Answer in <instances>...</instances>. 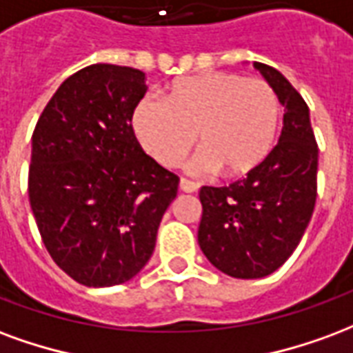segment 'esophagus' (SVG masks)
<instances>
[{"mask_svg":"<svg viewBox=\"0 0 353 353\" xmlns=\"http://www.w3.org/2000/svg\"><path fill=\"white\" fill-rule=\"evenodd\" d=\"M180 190L182 192H186V194H194V192H197V184L195 182H192V180H188V179H180Z\"/></svg>","mask_w":353,"mask_h":353,"instance_id":"esophagus-1","label":"esophagus"}]
</instances>
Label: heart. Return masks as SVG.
Listing matches in <instances>:
<instances>
[{
    "label": "heart",
    "mask_w": 353,
    "mask_h": 353,
    "mask_svg": "<svg viewBox=\"0 0 353 353\" xmlns=\"http://www.w3.org/2000/svg\"><path fill=\"white\" fill-rule=\"evenodd\" d=\"M282 107L261 79L230 71L182 77L163 101L143 97L131 112L135 137L163 167H176L197 141V173L243 179L263 165L279 137Z\"/></svg>",
    "instance_id": "1"
}]
</instances>
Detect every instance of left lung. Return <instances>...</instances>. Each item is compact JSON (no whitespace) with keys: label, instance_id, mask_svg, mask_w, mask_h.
Wrapping results in <instances>:
<instances>
[{"label":"left lung","instance_id":"obj_1","mask_svg":"<svg viewBox=\"0 0 353 353\" xmlns=\"http://www.w3.org/2000/svg\"><path fill=\"white\" fill-rule=\"evenodd\" d=\"M284 105V128L258 171L230 186H203L197 241L218 271L261 279L293 254L318 195V145L305 99L284 74L254 61Z\"/></svg>","mask_w":353,"mask_h":353}]
</instances>
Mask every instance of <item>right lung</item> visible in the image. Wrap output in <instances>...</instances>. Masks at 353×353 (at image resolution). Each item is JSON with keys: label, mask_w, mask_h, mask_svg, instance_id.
I'll return each instance as SVG.
<instances>
[{"label": "right lung", "mask_w": 353, "mask_h": 353, "mask_svg": "<svg viewBox=\"0 0 353 353\" xmlns=\"http://www.w3.org/2000/svg\"><path fill=\"white\" fill-rule=\"evenodd\" d=\"M145 73L94 63L61 82L32 137L28 194L61 271L88 288L123 284L150 259L179 176L131 128Z\"/></svg>", "instance_id": "obj_1"}]
</instances>
